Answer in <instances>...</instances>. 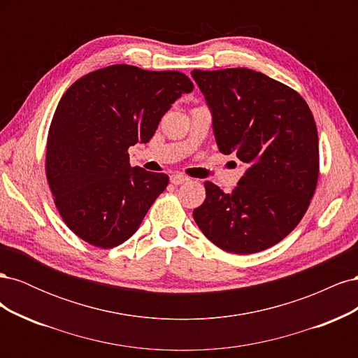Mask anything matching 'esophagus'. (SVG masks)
Listing matches in <instances>:
<instances>
[{"mask_svg": "<svg viewBox=\"0 0 358 358\" xmlns=\"http://www.w3.org/2000/svg\"><path fill=\"white\" fill-rule=\"evenodd\" d=\"M189 178L185 176V175H180V173H176V175H171L170 176V182L173 183V185H180V183L187 182Z\"/></svg>", "mask_w": 358, "mask_h": 358, "instance_id": "esophagus-1", "label": "esophagus"}]
</instances>
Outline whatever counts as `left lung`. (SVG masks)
<instances>
[{
	"instance_id": "obj_1",
	"label": "left lung",
	"mask_w": 358,
	"mask_h": 358,
	"mask_svg": "<svg viewBox=\"0 0 358 358\" xmlns=\"http://www.w3.org/2000/svg\"><path fill=\"white\" fill-rule=\"evenodd\" d=\"M213 115L222 154L248 170L231 194L204 182L206 199L192 216L218 248L255 254L279 243L305 216L320 175L315 119L289 86L249 69L192 70Z\"/></svg>"
}]
</instances>
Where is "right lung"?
Masks as SVG:
<instances>
[{
    "label": "right lung",
    "mask_w": 358,
    "mask_h": 358,
    "mask_svg": "<svg viewBox=\"0 0 358 358\" xmlns=\"http://www.w3.org/2000/svg\"><path fill=\"white\" fill-rule=\"evenodd\" d=\"M194 90L179 71L115 64L62 95L46 142V178L69 229L92 246L128 241L169 185L166 173L129 166L128 148L148 143L161 117Z\"/></svg>",
    "instance_id": "1"
}]
</instances>
